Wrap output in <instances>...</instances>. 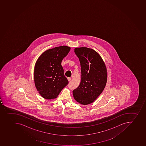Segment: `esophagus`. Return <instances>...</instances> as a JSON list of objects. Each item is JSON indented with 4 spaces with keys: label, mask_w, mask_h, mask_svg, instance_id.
<instances>
[{
    "label": "esophagus",
    "mask_w": 146,
    "mask_h": 146,
    "mask_svg": "<svg viewBox=\"0 0 146 146\" xmlns=\"http://www.w3.org/2000/svg\"><path fill=\"white\" fill-rule=\"evenodd\" d=\"M67 80H68L69 82H70L71 80V78L68 77L67 78Z\"/></svg>",
    "instance_id": "1"
}]
</instances>
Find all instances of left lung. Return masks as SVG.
<instances>
[{
    "instance_id": "obj_1",
    "label": "left lung",
    "mask_w": 146,
    "mask_h": 146,
    "mask_svg": "<svg viewBox=\"0 0 146 146\" xmlns=\"http://www.w3.org/2000/svg\"><path fill=\"white\" fill-rule=\"evenodd\" d=\"M74 52L80 63L82 78L79 87L72 91L74 98L83 105L93 103L106 84L107 72L105 63L95 50L76 48Z\"/></svg>"
}]
</instances>
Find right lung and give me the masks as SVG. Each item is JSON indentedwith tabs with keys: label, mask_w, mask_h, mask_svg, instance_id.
<instances>
[{
	"label": "right lung",
	"mask_w": 146,
	"mask_h": 146,
	"mask_svg": "<svg viewBox=\"0 0 146 146\" xmlns=\"http://www.w3.org/2000/svg\"><path fill=\"white\" fill-rule=\"evenodd\" d=\"M71 48L56 47L44 51L38 58L35 66V86L41 96L50 100L58 97L68 81L64 74L62 60Z\"/></svg>",
	"instance_id": "1"
}]
</instances>
